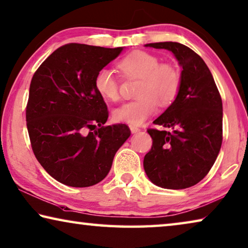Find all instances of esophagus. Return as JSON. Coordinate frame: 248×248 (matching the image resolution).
<instances>
[{
  "mask_svg": "<svg viewBox=\"0 0 248 248\" xmlns=\"http://www.w3.org/2000/svg\"><path fill=\"white\" fill-rule=\"evenodd\" d=\"M129 128H130V130H131L132 133H136V132H139L140 131V128L137 127V125L130 124V125H129Z\"/></svg>",
  "mask_w": 248,
  "mask_h": 248,
  "instance_id": "34e87169",
  "label": "esophagus"
}]
</instances>
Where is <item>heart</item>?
<instances>
[{
    "label": "heart",
    "mask_w": 248,
    "mask_h": 248,
    "mask_svg": "<svg viewBox=\"0 0 248 248\" xmlns=\"http://www.w3.org/2000/svg\"><path fill=\"white\" fill-rule=\"evenodd\" d=\"M118 68L124 78H140L135 100L128 101L113 111L119 123L133 125L142 124L161 105H171L178 97L182 78L179 69L169 62H160L159 57L143 50H135L118 62ZM93 86L106 100L119 99V80L110 69L97 72Z\"/></svg>",
    "instance_id": "1"
}]
</instances>
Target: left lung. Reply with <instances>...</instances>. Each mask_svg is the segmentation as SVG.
Wrapping results in <instances>:
<instances>
[{
  "instance_id": "1",
  "label": "left lung",
  "mask_w": 248,
  "mask_h": 248,
  "mask_svg": "<svg viewBox=\"0 0 248 248\" xmlns=\"http://www.w3.org/2000/svg\"><path fill=\"white\" fill-rule=\"evenodd\" d=\"M174 54L182 66L176 99L153 121L172 131L148 129L151 150L143 168L155 186L181 190L204 179L217 158L223 140L222 98L209 67L194 50L175 42L150 43Z\"/></svg>"
}]
</instances>
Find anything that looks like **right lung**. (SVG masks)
<instances>
[{"instance_id":"1","label":"right lung","mask_w":248,"mask_h":248,"mask_svg":"<svg viewBox=\"0 0 248 248\" xmlns=\"http://www.w3.org/2000/svg\"><path fill=\"white\" fill-rule=\"evenodd\" d=\"M123 49L69 43L50 54L33 75L26 105L31 145L47 173L65 186L99 183L130 137L127 124L104 125L107 105L93 86L98 70ZM86 128L90 132L84 135Z\"/></svg>"}]
</instances>
